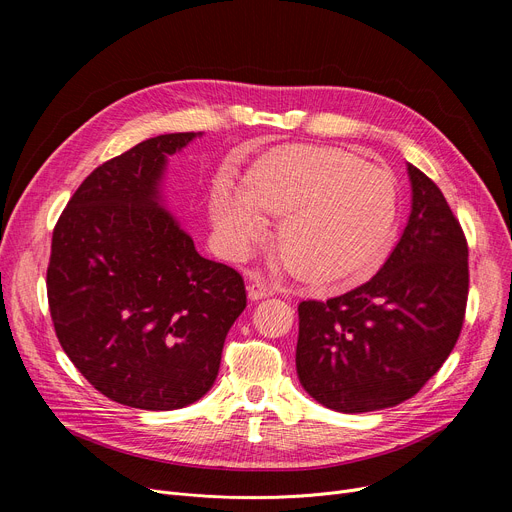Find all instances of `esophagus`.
<instances>
[{
  "label": "esophagus",
  "instance_id": "esophagus-1",
  "mask_svg": "<svg viewBox=\"0 0 512 512\" xmlns=\"http://www.w3.org/2000/svg\"><path fill=\"white\" fill-rule=\"evenodd\" d=\"M247 290H249V299H251V301L267 299V297H272V294H274L272 284H267V282L261 280V278H251Z\"/></svg>",
  "mask_w": 512,
  "mask_h": 512
}]
</instances>
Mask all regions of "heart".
<instances>
[{
    "label": "heart",
    "mask_w": 512,
    "mask_h": 512,
    "mask_svg": "<svg viewBox=\"0 0 512 512\" xmlns=\"http://www.w3.org/2000/svg\"><path fill=\"white\" fill-rule=\"evenodd\" d=\"M280 218L282 265L319 290L351 288L388 259L400 220L396 178L340 149L280 147L259 157L245 186L222 176L209 218L222 247L245 257Z\"/></svg>",
    "instance_id": "1"
}]
</instances>
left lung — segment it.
<instances>
[{
    "instance_id": "left-lung-1",
    "label": "left lung",
    "mask_w": 512,
    "mask_h": 512,
    "mask_svg": "<svg viewBox=\"0 0 512 512\" xmlns=\"http://www.w3.org/2000/svg\"><path fill=\"white\" fill-rule=\"evenodd\" d=\"M411 213L394 251L363 286L299 305L297 375L338 413H369L415 396L463 328L467 240L440 188L413 164Z\"/></svg>"
}]
</instances>
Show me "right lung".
<instances>
[{
    "mask_svg": "<svg viewBox=\"0 0 512 512\" xmlns=\"http://www.w3.org/2000/svg\"><path fill=\"white\" fill-rule=\"evenodd\" d=\"M203 132L159 134L93 170L53 230L49 311L64 353L120 405L174 411L218 378L245 282L197 253L170 211L168 157Z\"/></svg>",
    "mask_w": 512,
    "mask_h": 512,
    "instance_id": "right-lung-1",
    "label": "right lung"
}]
</instances>
